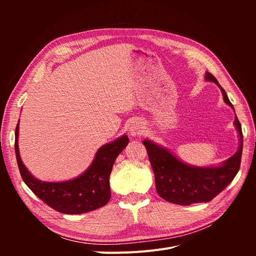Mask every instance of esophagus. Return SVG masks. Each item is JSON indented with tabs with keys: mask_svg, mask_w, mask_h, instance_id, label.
Instances as JSON below:
<instances>
[{
	"mask_svg": "<svg viewBox=\"0 0 256 256\" xmlns=\"http://www.w3.org/2000/svg\"><path fill=\"white\" fill-rule=\"evenodd\" d=\"M143 129L144 126L141 122H132V124L130 125L129 131L132 136H138L143 132Z\"/></svg>",
	"mask_w": 256,
	"mask_h": 256,
	"instance_id": "esophagus-1",
	"label": "esophagus"
}]
</instances>
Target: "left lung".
<instances>
[{
	"mask_svg": "<svg viewBox=\"0 0 256 256\" xmlns=\"http://www.w3.org/2000/svg\"><path fill=\"white\" fill-rule=\"evenodd\" d=\"M205 80L214 82L222 92L224 102L234 110L226 90L208 72ZM234 125L239 136L238 150L219 166H194L184 164L175 154L150 140H144L156 182L158 194L178 205L207 203L226 189L239 171L242 154V125L235 116Z\"/></svg>",
	"mask_w": 256,
	"mask_h": 256,
	"instance_id": "8db88e82",
	"label": "left lung"
}]
</instances>
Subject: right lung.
<instances>
[{
    "instance_id": "add662e5",
    "label": "right lung",
    "mask_w": 256,
    "mask_h": 256,
    "mask_svg": "<svg viewBox=\"0 0 256 256\" xmlns=\"http://www.w3.org/2000/svg\"><path fill=\"white\" fill-rule=\"evenodd\" d=\"M19 122L14 134V152L23 182L42 202L62 214H79L95 210L110 200V174L116 157L127 146L126 134L102 145L88 168L72 180L48 182L37 180L23 164L18 146Z\"/></svg>"
}]
</instances>
